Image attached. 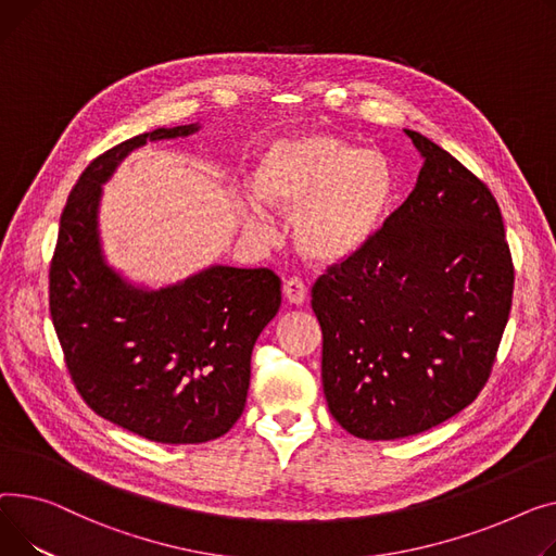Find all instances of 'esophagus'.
<instances>
[{
	"label": "esophagus",
	"mask_w": 556,
	"mask_h": 556,
	"mask_svg": "<svg viewBox=\"0 0 556 556\" xmlns=\"http://www.w3.org/2000/svg\"><path fill=\"white\" fill-rule=\"evenodd\" d=\"M285 299L293 305H301L305 299H307V285L303 278L293 276L285 282Z\"/></svg>",
	"instance_id": "1"
}]
</instances>
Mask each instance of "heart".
Instances as JSON below:
<instances>
[{"label": "heart", "instance_id": "1", "mask_svg": "<svg viewBox=\"0 0 556 556\" xmlns=\"http://www.w3.org/2000/svg\"><path fill=\"white\" fill-rule=\"evenodd\" d=\"M253 188L267 206L293 215V236L316 265H341L362 253L381 231L395 198L390 163L370 150L330 135H303L274 143L257 161ZM247 226L269 233L257 204L247 206Z\"/></svg>", "mask_w": 556, "mask_h": 556}]
</instances>
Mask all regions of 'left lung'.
<instances>
[{"label": "left lung", "instance_id": "left-lung-1", "mask_svg": "<svg viewBox=\"0 0 556 556\" xmlns=\"http://www.w3.org/2000/svg\"><path fill=\"white\" fill-rule=\"evenodd\" d=\"M424 156L377 238L312 287L323 393L362 440L429 431L492 375L514 293L498 202L446 150L406 129Z\"/></svg>", "mask_w": 556, "mask_h": 556}]
</instances>
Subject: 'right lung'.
<instances>
[{"mask_svg":"<svg viewBox=\"0 0 556 556\" xmlns=\"http://www.w3.org/2000/svg\"><path fill=\"white\" fill-rule=\"evenodd\" d=\"M159 127L96 156L60 217L49 312L64 364L85 404L116 427L161 444H202L240 419L251 352L280 309L271 269L211 267L179 285H127L101 255V184L148 141L192 135Z\"/></svg>","mask_w":556,"mask_h":556,"instance_id":"add662e5","label":"right lung"}]
</instances>
